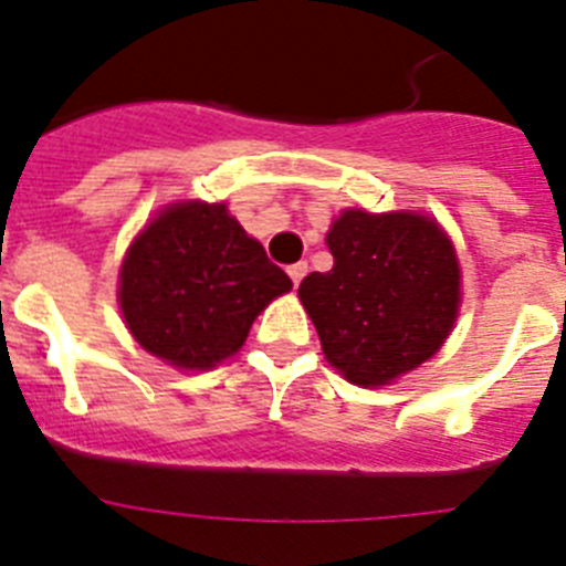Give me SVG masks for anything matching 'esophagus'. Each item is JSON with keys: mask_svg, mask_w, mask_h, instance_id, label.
<instances>
[{"mask_svg": "<svg viewBox=\"0 0 566 566\" xmlns=\"http://www.w3.org/2000/svg\"><path fill=\"white\" fill-rule=\"evenodd\" d=\"M306 274H308V263H306V260H300V263H292V266H289V277H292L294 286H297L300 280L306 277Z\"/></svg>", "mask_w": 566, "mask_h": 566, "instance_id": "esophagus-1", "label": "esophagus"}]
</instances>
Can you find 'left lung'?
I'll use <instances>...</instances> for the list:
<instances>
[{"instance_id": "obj_1", "label": "left lung", "mask_w": 566, "mask_h": 566, "mask_svg": "<svg viewBox=\"0 0 566 566\" xmlns=\"http://www.w3.org/2000/svg\"><path fill=\"white\" fill-rule=\"evenodd\" d=\"M328 249L332 272H312L297 294L348 382H391L439 352L457 319L459 263L431 218L348 209Z\"/></svg>"}]
</instances>
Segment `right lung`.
Returning a JSON list of instances; mask_svg holds the SVG:
<instances>
[{"mask_svg":"<svg viewBox=\"0 0 566 566\" xmlns=\"http://www.w3.org/2000/svg\"><path fill=\"white\" fill-rule=\"evenodd\" d=\"M292 280L243 232L223 203L164 209L122 266V312L155 357L212 368L247 343L254 317Z\"/></svg>","mask_w":566,"mask_h":566,"instance_id":"right-lung-1","label":"right lung"}]
</instances>
